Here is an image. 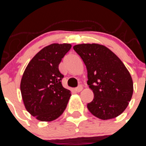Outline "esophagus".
Instances as JSON below:
<instances>
[{"label":"esophagus","mask_w":146,"mask_h":146,"mask_svg":"<svg viewBox=\"0 0 146 146\" xmlns=\"http://www.w3.org/2000/svg\"><path fill=\"white\" fill-rule=\"evenodd\" d=\"M82 86H81V85H80L78 87H77L75 88V91H77V92H80L81 91H82Z\"/></svg>","instance_id":"34e87169"}]
</instances>
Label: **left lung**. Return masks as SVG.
I'll return each mask as SVG.
<instances>
[{"mask_svg":"<svg viewBox=\"0 0 146 146\" xmlns=\"http://www.w3.org/2000/svg\"><path fill=\"white\" fill-rule=\"evenodd\" d=\"M88 71L87 83L94 94L88 110L102 120L123 113L133 94V82L123 62L103 45L82 44L73 47Z\"/></svg>","mask_w":146,"mask_h":146,"instance_id":"1","label":"left lung"}]
</instances>
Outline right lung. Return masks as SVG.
<instances>
[{
	"label": "right lung",
	"instance_id": "right-lung-1",
	"mask_svg": "<svg viewBox=\"0 0 146 146\" xmlns=\"http://www.w3.org/2000/svg\"><path fill=\"white\" fill-rule=\"evenodd\" d=\"M70 44H52L40 50L27 66L20 83L25 108L42 121H51L64 113L71 91L63 87L64 75L59 71Z\"/></svg>",
	"mask_w": 146,
	"mask_h": 146
}]
</instances>
